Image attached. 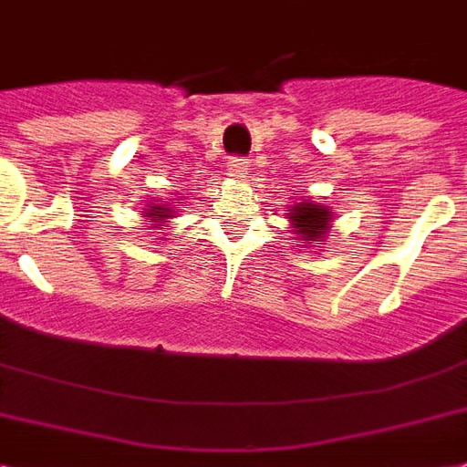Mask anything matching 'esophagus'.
Instances as JSON below:
<instances>
[{"mask_svg":"<svg viewBox=\"0 0 467 467\" xmlns=\"http://www.w3.org/2000/svg\"><path fill=\"white\" fill-rule=\"evenodd\" d=\"M227 171H230V176L233 178H244L249 171V163L244 159H230L227 161Z\"/></svg>","mask_w":467,"mask_h":467,"instance_id":"obj_1","label":"esophagus"}]
</instances>
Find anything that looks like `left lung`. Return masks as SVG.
<instances>
[{"instance_id": "obj_1", "label": "left lung", "mask_w": 467, "mask_h": 467, "mask_svg": "<svg viewBox=\"0 0 467 467\" xmlns=\"http://www.w3.org/2000/svg\"><path fill=\"white\" fill-rule=\"evenodd\" d=\"M291 223V233L296 234L298 242H304L301 247H318L326 242V234L330 233L333 225V210L323 202L301 201L286 213Z\"/></svg>"}]
</instances>
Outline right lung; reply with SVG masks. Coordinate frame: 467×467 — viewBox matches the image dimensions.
<instances>
[{"mask_svg":"<svg viewBox=\"0 0 467 467\" xmlns=\"http://www.w3.org/2000/svg\"><path fill=\"white\" fill-rule=\"evenodd\" d=\"M176 205H171V202L163 201H154V202H144V208H141V218H144V225L151 227V230H169V223L173 218H178ZM161 240V237H159Z\"/></svg>","mask_w":467,"mask_h":467,"instance_id":"1","label":"right lung"}]
</instances>
